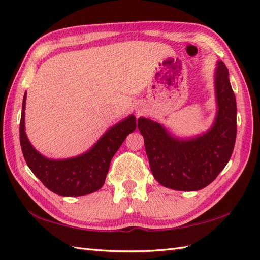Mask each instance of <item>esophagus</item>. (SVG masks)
<instances>
[{"instance_id": "esophagus-1", "label": "esophagus", "mask_w": 260, "mask_h": 260, "mask_svg": "<svg viewBox=\"0 0 260 260\" xmlns=\"http://www.w3.org/2000/svg\"><path fill=\"white\" fill-rule=\"evenodd\" d=\"M137 113L140 114V113H141V110H137Z\"/></svg>"}]
</instances>
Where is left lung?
Segmentation results:
<instances>
[{"label": "left lung", "instance_id": "1", "mask_svg": "<svg viewBox=\"0 0 260 260\" xmlns=\"http://www.w3.org/2000/svg\"><path fill=\"white\" fill-rule=\"evenodd\" d=\"M217 115L211 129L178 139L150 119H138L153 177L162 186L197 191L211 183L232 157L237 135V106L227 67L218 62L215 74Z\"/></svg>", "mask_w": 260, "mask_h": 260}]
</instances>
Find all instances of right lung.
Wrapping results in <instances>:
<instances>
[{
  "label": "right lung",
  "mask_w": 260,
  "mask_h": 260,
  "mask_svg": "<svg viewBox=\"0 0 260 260\" xmlns=\"http://www.w3.org/2000/svg\"><path fill=\"white\" fill-rule=\"evenodd\" d=\"M25 101L26 92L22 105L20 142L23 155L33 174L52 192L60 196L78 197L99 190L105 183L112 157L126 136L137 128L135 115H129L109 129L88 152L70 159L53 160L39 153L27 139L24 125Z\"/></svg>",
  "instance_id": "add662e5"
}]
</instances>
